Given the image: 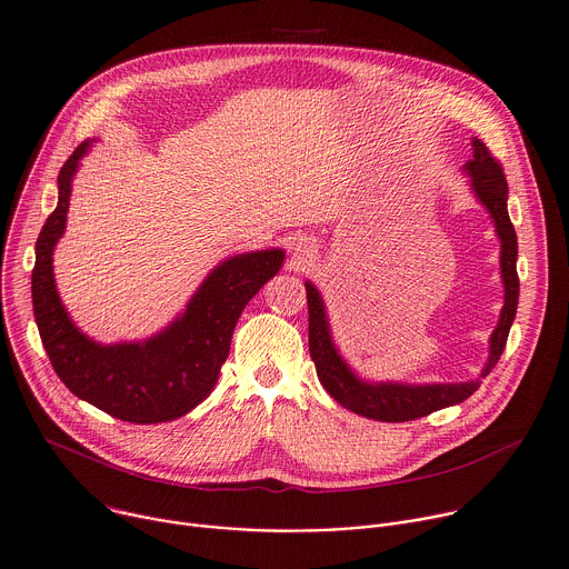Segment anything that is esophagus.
I'll use <instances>...</instances> for the list:
<instances>
[{
	"label": "esophagus",
	"mask_w": 569,
	"mask_h": 569,
	"mask_svg": "<svg viewBox=\"0 0 569 569\" xmlns=\"http://www.w3.org/2000/svg\"><path fill=\"white\" fill-rule=\"evenodd\" d=\"M292 252H295V257H308L312 252V243L306 239H299L292 243Z\"/></svg>",
	"instance_id": "obj_1"
}]
</instances>
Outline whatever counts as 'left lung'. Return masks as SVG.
<instances>
[{"instance_id": "1", "label": "left lung", "mask_w": 569, "mask_h": 569, "mask_svg": "<svg viewBox=\"0 0 569 569\" xmlns=\"http://www.w3.org/2000/svg\"><path fill=\"white\" fill-rule=\"evenodd\" d=\"M473 158L465 164V171L471 178V189L478 201L487 208L493 219L496 234L500 239V274L505 286V306L500 310V319L489 339V359L480 372L487 377L491 368L498 363L509 328L516 317L518 306V241L516 230L511 226L507 212V178L502 173L500 162L489 153L482 140L473 138ZM308 295V346L310 357L317 368L319 382L328 391L332 400H337L343 409L380 422H409L425 418L445 407H453L465 402L480 389V380L458 382V385H398V382H363L350 366L341 359L339 350L332 343L330 326L326 317V308L319 290L306 281Z\"/></svg>"}]
</instances>
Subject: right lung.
I'll list each match as a JSON object with an SVG mask.
<instances>
[{
  "mask_svg": "<svg viewBox=\"0 0 569 569\" xmlns=\"http://www.w3.org/2000/svg\"><path fill=\"white\" fill-rule=\"evenodd\" d=\"M91 140L76 147L58 173V208L36 243L33 315L64 387L96 409L133 425L176 420L217 387L234 326L248 301L279 272L283 250L237 254L217 266L184 312L144 341L102 346L76 328L53 279V250L67 228L71 182Z\"/></svg>",
  "mask_w": 569,
  "mask_h": 569,
  "instance_id": "right-lung-1",
  "label": "right lung"
}]
</instances>
